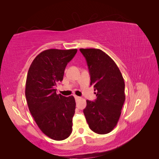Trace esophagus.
Returning <instances> with one entry per match:
<instances>
[{
  "label": "esophagus",
  "mask_w": 159,
  "mask_h": 159,
  "mask_svg": "<svg viewBox=\"0 0 159 159\" xmlns=\"http://www.w3.org/2000/svg\"><path fill=\"white\" fill-rule=\"evenodd\" d=\"M75 99L76 100H77V99H80V97H78V96H76V95H75Z\"/></svg>",
  "instance_id": "esophagus-1"
}]
</instances>
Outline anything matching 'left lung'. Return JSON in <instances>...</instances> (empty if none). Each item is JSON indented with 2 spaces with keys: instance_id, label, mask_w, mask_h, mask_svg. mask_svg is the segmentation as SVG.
Listing matches in <instances>:
<instances>
[{
  "instance_id": "1",
  "label": "left lung",
  "mask_w": 159,
  "mask_h": 159,
  "mask_svg": "<svg viewBox=\"0 0 159 159\" xmlns=\"http://www.w3.org/2000/svg\"><path fill=\"white\" fill-rule=\"evenodd\" d=\"M85 57L95 89V102L86 100L84 109L89 128L105 134L115 128L125 102V83L120 70L112 58L98 48H80Z\"/></svg>"
}]
</instances>
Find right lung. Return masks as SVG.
Here are the masks:
<instances>
[{"label":"right lung","instance_id":"obj_1","mask_svg":"<svg viewBox=\"0 0 159 159\" xmlns=\"http://www.w3.org/2000/svg\"><path fill=\"white\" fill-rule=\"evenodd\" d=\"M77 51V48L43 51L28 70L25 96L29 109L40 130L53 140H64L72 132L75 98L57 94L55 88L62 81L67 64Z\"/></svg>","mask_w":159,"mask_h":159}]
</instances>
